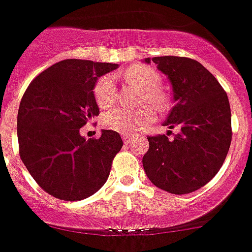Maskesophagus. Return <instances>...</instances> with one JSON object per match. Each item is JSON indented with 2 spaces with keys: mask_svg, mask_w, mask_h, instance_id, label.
I'll return each instance as SVG.
<instances>
[{
  "mask_svg": "<svg viewBox=\"0 0 252 252\" xmlns=\"http://www.w3.org/2000/svg\"><path fill=\"white\" fill-rule=\"evenodd\" d=\"M122 138H124L125 143H128L133 138V135L132 133H124V135H122Z\"/></svg>",
  "mask_w": 252,
  "mask_h": 252,
  "instance_id": "esophagus-1",
  "label": "esophagus"
}]
</instances>
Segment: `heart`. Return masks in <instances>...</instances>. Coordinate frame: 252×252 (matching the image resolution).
<instances>
[{
	"instance_id": "heart-1",
	"label": "heart",
	"mask_w": 252,
	"mask_h": 252,
	"mask_svg": "<svg viewBox=\"0 0 252 252\" xmlns=\"http://www.w3.org/2000/svg\"><path fill=\"white\" fill-rule=\"evenodd\" d=\"M124 76L128 83L143 93V102H148L158 111L167 110L169 104L168 96L162 90H159L160 76L155 69L150 66L133 65L125 71ZM94 96L97 105L102 109L109 107L115 101L116 85H115L114 76L106 74L97 79L94 85ZM155 117V110L146 105L138 110L115 107L102 115L101 121L107 128L119 132L132 133L152 124Z\"/></svg>"
}]
</instances>
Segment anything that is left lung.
<instances>
[{
  "instance_id": "left-lung-1",
  "label": "left lung",
  "mask_w": 252,
  "mask_h": 252,
  "mask_svg": "<svg viewBox=\"0 0 252 252\" xmlns=\"http://www.w3.org/2000/svg\"><path fill=\"white\" fill-rule=\"evenodd\" d=\"M150 63V58L145 59ZM153 63L168 76L174 106L164 126L178 127L166 135L148 136L142 164L148 179L172 194L202 188L219 172L231 143V111L219 81L199 62L186 57H155Z\"/></svg>"
}]
</instances>
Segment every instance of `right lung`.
<instances>
[{"mask_svg": "<svg viewBox=\"0 0 252 252\" xmlns=\"http://www.w3.org/2000/svg\"><path fill=\"white\" fill-rule=\"evenodd\" d=\"M117 64L65 59L35 76L17 116L20 157L38 186L66 202L85 199L109 178L121 136L102 130L85 140L80 128L99 115L94 96L97 78Z\"/></svg>", "mask_w": 252, "mask_h": 252, "instance_id": "add662e5", "label": "right lung"}]
</instances>
